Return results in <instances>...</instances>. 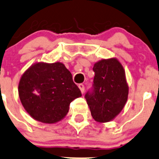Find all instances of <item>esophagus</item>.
<instances>
[{"mask_svg": "<svg viewBox=\"0 0 159 159\" xmlns=\"http://www.w3.org/2000/svg\"><path fill=\"white\" fill-rule=\"evenodd\" d=\"M78 88H80V90H81V93H84V91H85V88H84V85L83 84H80L78 85Z\"/></svg>", "mask_w": 159, "mask_h": 159, "instance_id": "1", "label": "esophagus"}]
</instances>
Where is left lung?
Instances as JSON below:
<instances>
[{"instance_id":"8db88e82","label":"left lung","mask_w":159,"mask_h":159,"mask_svg":"<svg viewBox=\"0 0 159 159\" xmlns=\"http://www.w3.org/2000/svg\"><path fill=\"white\" fill-rule=\"evenodd\" d=\"M91 90L84 95L92 117L100 123L112 120L124 107L129 88L125 71L116 58L95 63Z\"/></svg>"}]
</instances>
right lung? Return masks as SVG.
<instances>
[{
  "label": "right lung",
  "instance_id": "right-lung-1",
  "mask_svg": "<svg viewBox=\"0 0 159 159\" xmlns=\"http://www.w3.org/2000/svg\"><path fill=\"white\" fill-rule=\"evenodd\" d=\"M18 88L24 109L33 119L45 123L61 120L71 102L81 96L71 72L61 62L33 65L21 77Z\"/></svg>",
  "mask_w": 159,
  "mask_h": 159
}]
</instances>
